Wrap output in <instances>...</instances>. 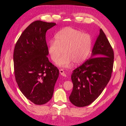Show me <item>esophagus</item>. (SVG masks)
Segmentation results:
<instances>
[{
	"label": "esophagus",
	"instance_id": "1",
	"mask_svg": "<svg viewBox=\"0 0 126 126\" xmlns=\"http://www.w3.org/2000/svg\"><path fill=\"white\" fill-rule=\"evenodd\" d=\"M59 73H60V74H61V75H62V76L66 77V74H65V73L64 72L63 69H61L59 70Z\"/></svg>",
	"mask_w": 126,
	"mask_h": 126
}]
</instances>
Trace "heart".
<instances>
[{"label":"heart","instance_id":"b5f03b06","mask_svg":"<svg viewBox=\"0 0 126 126\" xmlns=\"http://www.w3.org/2000/svg\"><path fill=\"white\" fill-rule=\"evenodd\" d=\"M92 47V38L88 33L71 27L61 29L55 35V40L49 41L48 52L54 62L62 54H65L57 62L59 67H70L74 62L80 64L86 61Z\"/></svg>","mask_w":126,"mask_h":126}]
</instances>
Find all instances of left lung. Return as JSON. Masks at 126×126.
Instances as JSON below:
<instances>
[{"mask_svg": "<svg viewBox=\"0 0 126 126\" xmlns=\"http://www.w3.org/2000/svg\"><path fill=\"white\" fill-rule=\"evenodd\" d=\"M113 59L112 48L101 29L91 57L71 75L73 88L69 100L73 105L88 106L99 96L111 77Z\"/></svg>", "mask_w": 126, "mask_h": 126, "instance_id": "left-lung-1", "label": "left lung"}]
</instances>
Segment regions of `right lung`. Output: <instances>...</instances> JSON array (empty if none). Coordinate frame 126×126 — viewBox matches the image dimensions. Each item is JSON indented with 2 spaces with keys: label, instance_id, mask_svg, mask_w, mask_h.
<instances>
[{
  "label": "right lung",
  "instance_id": "obj_1",
  "mask_svg": "<svg viewBox=\"0 0 126 126\" xmlns=\"http://www.w3.org/2000/svg\"><path fill=\"white\" fill-rule=\"evenodd\" d=\"M54 22L35 21L22 33L14 51L15 79L20 91L36 105L48 102L53 94L59 70L48 58L46 33Z\"/></svg>",
  "mask_w": 126,
  "mask_h": 126
}]
</instances>
